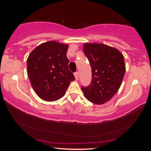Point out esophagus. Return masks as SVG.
Returning a JSON list of instances; mask_svg holds the SVG:
<instances>
[{
  "instance_id": "obj_1",
  "label": "esophagus",
  "mask_w": 151,
  "mask_h": 151,
  "mask_svg": "<svg viewBox=\"0 0 151 151\" xmlns=\"http://www.w3.org/2000/svg\"><path fill=\"white\" fill-rule=\"evenodd\" d=\"M74 74V77H75L76 80H78V79H79V72H75Z\"/></svg>"
}]
</instances>
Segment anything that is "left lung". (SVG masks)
<instances>
[{
  "label": "left lung",
  "instance_id": "1",
  "mask_svg": "<svg viewBox=\"0 0 151 151\" xmlns=\"http://www.w3.org/2000/svg\"><path fill=\"white\" fill-rule=\"evenodd\" d=\"M84 52L92 72L91 84L81 86L85 97L95 104H103L119 89L126 72L123 54L101 43H84Z\"/></svg>",
  "mask_w": 151,
  "mask_h": 151
}]
</instances>
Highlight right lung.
Returning <instances> with one entry per match:
<instances>
[{"instance_id": "obj_1", "label": "right lung", "mask_w": 151, "mask_h": 151, "mask_svg": "<svg viewBox=\"0 0 151 151\" xmlns=\"http://www.w3.org/2000/svg\"><path fill=\"white\" fill-rule=\"evenodd\" d=\"M68 47L67 44L49 41L35 48L27 58V72L31 85L44 101L60 99L75 79L68 69Z\"/></svg>"}]
</instances>
